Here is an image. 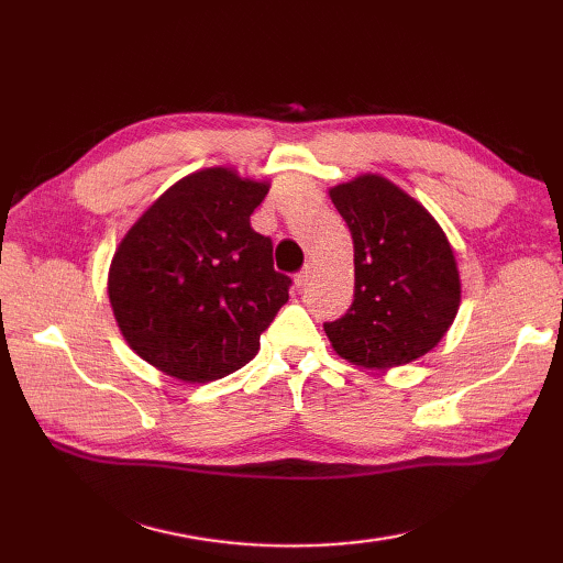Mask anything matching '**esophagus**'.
Wrapping results in <instances>:
<instances>
[{
	"label": "esophagus",
	"mask_w": 563,
	"mask_h": 563,
	"mask_svg": "<svg viewBox=\"0 0 563 563\" xmlns=\"http://www.w3.org/2000/svg\"><path fill=\"white\" fill-rule=\"evenodd\" d=\"M309 278H312V266H309V263H307V266L295 275V283H297V285H305Z\"/></svg>",
	"instance_id": "1"
}]
</instances>
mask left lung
<instances>
[{
    "label": "left lung",
    "mask_w": 563,
    "mask_h": 563,
    "mask_svg": "<svg viewBox=\"0 0 563 563\" xmlns=\"http://www.w3.org/2000/svg\"><path fill=\"white\" fill-rule=\"evenodd\" d=\"M353 236V305L324 331L345 361L363 367L411 363L445 336L460 307V273L440 224L387 178L361 176L331 188Z\"/></svg>",
    "instance_id": "1"
}]
</instances>
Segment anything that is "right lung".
<instances>
[{
	"label": "right lung",
	"instance_id": "add662e5",
	"mask_svg": "<svg viewBox=\"0 0 563 563\" xmlns=\"http://www.w3.org/2000/svg\"><path fill=\"white\" fill-rule=\"evenodd\" d=\"M266 194V184L230 169H202L174 184L125 234L109 297L142 361L184 382H212L258 353L292 285L273 268L271 236L249 220Z\"/></svg>",
	"mask_w": 563,
	"mask_h": 563
}]
</instances>
